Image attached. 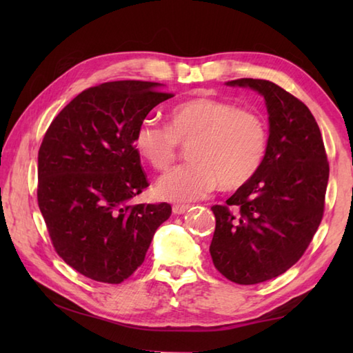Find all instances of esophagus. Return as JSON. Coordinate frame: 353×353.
Here are the masks:
<instances>
[{
	"label": "esophagus",
	"mask_w": 353,
	"mask_h": 353,
	"mask_svg": "<svg viewBox=\"0 0 353 353\" xmlns=\"http://www.w3.org/2000/svg\"><path fill=\"white\" fill-rule=\"evenodd\" d=\"M186 211H188V206H186V205H174V206H172V214H174V215H182Z\"/></svg>",
	"instance_id": "obj_1"
}]
</instances>
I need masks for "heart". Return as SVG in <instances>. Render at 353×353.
I'll return each instance as SVG.
<instances>
[{
  "label": "heart",
  "mask_w": 353,
  "mask_h": 353,
  "mask_svg": "<svg viewBox=\"0 0 353 353\" xmlns=\"http://www.w3.org/2000/svg\"><path fill=\"white\" fill-rule=\"evenodd\" d=\"M133 145L159 171L174 163L181 145H190L192 162L162 176L156 190L165 200L196 201L219 185L236 190L256 174L267 152V127L234 103L197 97L172 108L168 125L142 119Z\"/></svg>",
  "instance_id": "heart-1"
}]
</instances>
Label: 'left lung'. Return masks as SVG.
<instances>
[{"label":"left lung","instance_id":"1","mask_svg":"<svg viewBox=\"0 0 353 353\" xmlns=\"http://www.w3.org/2000/svg\"><path fill=\"white\" fill-rule=\"evenodd\" d=\"M228 86L250 88L268 112L267 152L256 174L212 206V262L239 285L265 282L302 258L325 211L329 163L316 118L294 95L273 81L238 79Z\"/></svg>","mask_w":353,"mask_h":353}]
</instances>
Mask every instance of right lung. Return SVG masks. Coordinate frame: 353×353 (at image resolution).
I'll use <instances>...</instances> for the list:
<instances>
[{
    "label": "right lung",
    "instance_id": "add662e5",
    "mask_svg": "<svg viewBox=\"0 0 353 353\" xmlns=\"http://www.w3.org/2000/svg\"><path fill=\"white\" fill-rule=\"evenodd\" d=\"M163 85L123 80L89 88L61 110L37 154V203L52 245L89 279L121 283L145 259L168 203L132 205L147 188L133 134Z\"/></svg>",
    "mask_w": 353,
    "mask_h": 353
}]
</instances>
